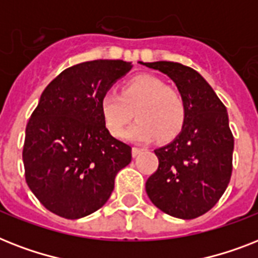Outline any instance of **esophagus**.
Here are the masks:
<instances>
[{
  "label": "esophagus",
  "mask_w": 258,
  "mask_h": 258,
  "mask_svg": "<svg viewBox=\"0 0 258 258\" xmlns=\"http://www.w3.org/2000/svg\"><path fill=\"white\" fill-rule=\"evenodd\" d=\"M142 152H144V149H142V148H139V146H133V149H132V154H133V157L139 156V154L142 153Z\"/></svg>",
  "instance_id": "obj_1"
}]
</instances>
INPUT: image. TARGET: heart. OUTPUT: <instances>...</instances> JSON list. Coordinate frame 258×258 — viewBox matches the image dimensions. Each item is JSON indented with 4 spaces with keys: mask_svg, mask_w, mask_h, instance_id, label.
I'll use <instances>...</instances> for the list:
<instances>
[{
    "mask_svg": "<svg viewBox=\"0 0 258 258\" xmlns=\"http://www.w3.org/2000/svg\"><path fill=\"white\" fill-rule=\"evenodd\" d=\"M137 121L125 133L131 141L148 142L160 136L170 140L181 132L186 117V105L178 90L166 86L161 78L141 74L123 84L121 93L109 90L101 98L105 125L119 137L133 117Z\"/></svg>",
    "mask_w": 258,
    "mask_h": 258,
    "instance_id": "1",
    "label": "heart"
}]
</instances>
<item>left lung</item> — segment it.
Masks as SVG:
<instances>
[{"instance_id":"8db88e82","label":"left lung","mask_w":258,"mask_h":258,"mask_svg":"<svg viewBox=\"0 0 258 258\" xmlns=\"http://www.w3.org/2000/svg\"><path fill=\"white\" fill-rule=\"evenodd\" d=\"M141 63L173 80L186 105L180 135L154 150L158 168L146 193L164 213L191 220L211 211L230 181L234 139L226 108L195 69L170 61Z\"/></svg>"}]
</instances>
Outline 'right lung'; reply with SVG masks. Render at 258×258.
Wrapping results in <instances>:
<instances>
[{
	"label": "right lung",
	"mask_w": 258,
	"mask_h": 258,
	"mask_svg": "<svg viewBox=\"0 0 258 258\" xmlns=\"http://www.w3.org/2000/svg\"><path fill=\"white\" fill-rule=\"evenodd\" d=\"M132 69L122 59L68 68L41 94L25 135V180L47 211L77 220L98 211L114 189L132 148L105 125L101 98Z\"/></svg>",
	"instance_id": "1"
}]
</instances>
